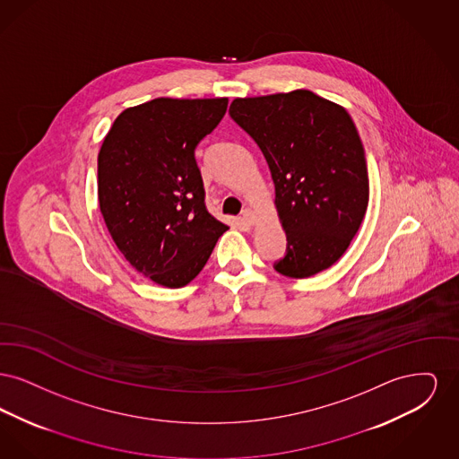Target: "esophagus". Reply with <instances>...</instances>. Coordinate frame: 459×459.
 Here are the masks:
<instances>
[{
    "mask_svg": "<svg viewBox=\"0 0 459 459\" xmlns=\"http://www.w3.org/2000/svg\"><path fill=\"white\" fill-rule=\"evenodd\" d=\"M242 219L247 223V225H255L256 223V213L251 210V208H246L242 212Z\"/></svg>",
    "mask_w": 459,
    "mask_h": 459,
    "instance_id": "1",
    "label": "esophagus"
}]
</instances>
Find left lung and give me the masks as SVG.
I'll list each match as a JSON object with an SVG mask.
<instances>
[{"label":"left lung","instance_id":"left-lung-1","mask_svg":"<svg viewBox=\"0 0 459 459\" xmlns=\"http://www.w3.org/2000/svg\"><path fill=\"white\" fill-rule=\"evenodd\" d=\"M234 122L260 146L275 184L287 255L275 270L306 279L337 262L370 197L365 150L344 107L296 89L236 98Z\"/></svg>","mask_w":459,"mask_h":459}]
</instances>
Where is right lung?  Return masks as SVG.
I'll return each instance as SVG.
<instances>
[{
    "mask_svg": "<svg viewBox=\"0 0 459 459\" xmlns=\"http://www.w3.org/2000/svg\"><path fill=\"white\" fill-rule=\"evenodd\" d=\"M227 98H156L124 109L98 154V199L109 236L153 282L184 287L229 229L204 206L197 143L219 126Z\"/></svg>",
    "mask_w": 459,
    "mask_h": 459,
    "instance_id": "right-lung-1",
    "label": "right lung"
}]
</instances>
